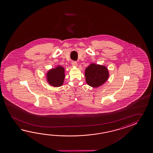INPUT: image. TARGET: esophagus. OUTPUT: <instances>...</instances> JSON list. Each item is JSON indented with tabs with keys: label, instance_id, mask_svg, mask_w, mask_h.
Returning a JSON list of instances; mask_svg holds the SVG:
<instances>
[{
	"label": "esophagus",
	"instance_id": "obj_1",
	"mask_svg": "<svg viewBox=\"0 0 153 153\" xmlns=\"http://www.w3.org/2000/svg\"><path fill=\"white\" fill-rule=\"evenodd\" d=\"M72 65H73V66H77V65H78L77 62L74 61H73L72 62Z\"/></svg>",
	"mask_w": 153,
	"mask_h": 153
}]
</instances>
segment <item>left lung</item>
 <instances>
[{"label": "left lung", "mask_w": 153, "mask_h": 153, "mask_svg": "<svg viewBox=\"0 0 153 153\" xmlns=\"http://www.w3.org/2000/svg\"><path fill=\"white\" fill-rule=\"evenodd\" d=\"M85 75L86 81L89 86L97 88L107 80L109 73L104 65L92 63L85 69Z\"/></svg>", "instance_id": "left-lung-1"}]
</instances>
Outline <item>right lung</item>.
<instances>
[{
  "label": "right lung",
  "mask_w": 153,
  "mask_h": 153,
  "mask_svg": "<svg viewBox=\"0 0 153 153\" xmlns=\"http://www.w3.org/2000/svg\"><path fill=\"white\" fill-rule=\"evenodd\" d=\"M47 81L49 84L54 87H59L63 85L65 75V69L61 66L51 69L46 74Z\"/></svg>",
  "instance_id": "1"
}]
</instances>
